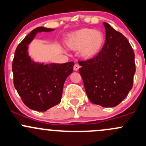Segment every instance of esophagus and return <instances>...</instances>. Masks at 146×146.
Masks as SVG:
<instances>
[{
	"label": "esophagus",
	"mask_w": 146,
	"mask_h": 146,
	"mask_svg": "<svg viewBox=\"0 0 146 146\" xmlns=\"http://www.w3.org/2000/svg\"><path fill=\"white\" fill-rule=\"evenodd\" d=\"M79 65L78 64H74V71H77L78 70H79Z\"/></svg>",
	"instance_id": "obj_1"
}]
</instances>
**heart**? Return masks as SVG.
I'll return each mask as SVG.
<instances>
[{"label":"heart","mask_w":146,"mask_h":146,"mask_svg":"<svg viewBox=\"0 0 146 146\" xmlns=\"http://www.w3.org/2000/svg\"><path fill=\"white\" fill-rule=\"evenodd\" d=\"M104 37L102 32L92 29H82L74 33L69 39L68 45L75 50H80L84 58L96 55L102 48Z\"/></svg>","instance_id":"heart-1"}]
</instances>
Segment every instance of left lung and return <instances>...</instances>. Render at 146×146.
<instances>
[{
	"label": "left lung",
	"mask_w": 146,
	"mask_h": 146,
	"mask_svg": "<svg viewBox=\"0 0 146 146\" xmlns=\"http://www.w3.org/2000/svg\"><path fill=\"white\" fill-rule=\"evenodd\" d=\"M105 44L92 58L79 61V72L91 102L103 107L121 103L133 87L135 72L134 52L126 37L104 23Z\"/></svg>",
	"instance_id": "1"
}]
</instances>
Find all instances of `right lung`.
Listing matches in <instances>:
<instances>
[{"label": "right lung", "mask_w": 146, "mask_h": 146, "mask_svg": "<svg viewBox=\"0 0 146 146\" xmlns=\"http://www.w3.org/2000/svg\"><path fill=\"white\" fill-rule=\"evenodd\" d=\"M52 30L43 27L32 30L18 45L12 63L15 89L25 104L37 111H46L61 102L65 79L73 71V62L44 65L28 56L27 44L36 33Z\"/></svg>", "instance_id": "right-lung-1"}]
</instances>
